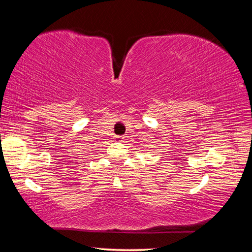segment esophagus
I'll return each instance as SVG.
<instances>
[{
	"label": "esophagus",
	"instance_id": "esophagus-1",
	"mask_svg": "<svg viewBox=\"0 0 252 252\" xmlns=\"http://www.w3.org/2000/svg\"><path fill=\"white\" fill-rule=\"evenodd\" d=\"M116 138L119 140V141H122V140H123V138H125V136H123V135H118V136H116Z\"/></svg>",
	"mask_w": 252,
	"mask_h": 252
}]
</instances>
